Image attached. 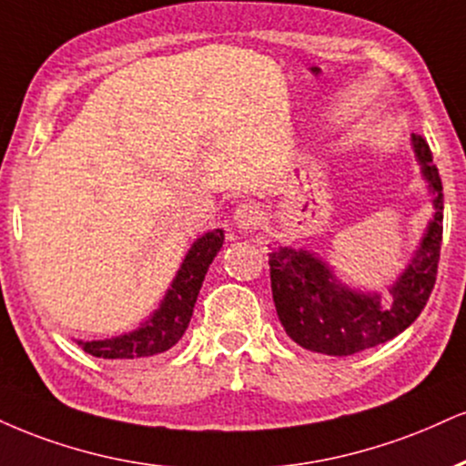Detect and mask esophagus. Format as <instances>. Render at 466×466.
<instances>
[{
  "label": "esophagus",
  "instance_id": "1",
  "mask_svg": "<svg viewBox=\"0 0 466 466\" xmlns=\"http://www.w3.org/2000/svg\"><path fill=\"white\" fill-rule=\"evenodd\" d=\"M265 218V212L254 201H245V204H238L237 210H234V223H237L238 229L243 232H251V229H258V226Z\"/></svg>",
  "mask_w": 466,
  "mask_h": 466
}]
</instances>
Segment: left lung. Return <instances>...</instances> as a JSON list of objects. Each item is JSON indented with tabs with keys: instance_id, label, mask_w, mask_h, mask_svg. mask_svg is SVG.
<instances>
[{
	"instance_id": "8db88e82",
	"label": "left lung",
	"mask_w": 466,
	"mask_h": 466,
	"mask_svg": "<svg viewBox=\"0 0 466 466\" xmlns=\"http://www.w3.org/2000/svg\"><path fill=\"white\" fill-rule=\"evenodd\" d=\"M414 154L434 193V218L421 248L389 299L364 295L336 282L325 262L310 251L278 248L268 254L271 290L284 329L304 350L328 356H351L395 339L421 315L436 284L442 240V184L430 145L412 134Z\"/></svg>"
}]
</instances>
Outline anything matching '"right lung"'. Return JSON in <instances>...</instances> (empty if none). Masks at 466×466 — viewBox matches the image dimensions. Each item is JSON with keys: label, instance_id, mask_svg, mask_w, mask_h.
I'll return each mask as SVG.
<instances>
[{"label": "right lung", "instance_id": "1", "mask_svg": "<svg viewBox=\"0 0 466 466\" xmlns=\"http://www.w3.org/2000/svg\"><path fill=\"white\" fill-rule=\"evenodd\" d=\"M221 245V229H215V232L204 234L195 240L173 279L169 293L165 295V301L147 323L134 329L132 334L119 336V339L80 340L82 350L95 358H108V360H132V358H147L171 350L187 332L201 282H204L206 271Z\"/></svg>", "mask_w": 466, "mask_h": 466}]
</instances>
